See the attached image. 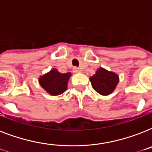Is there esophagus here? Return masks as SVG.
<instances>
[{
    "mask_svg": "<svg viewBox=\"0 0 152 152\" xmlns=\"http://www.w3.org/2000/svg\"><path fill=\"white\" fill-rule=\"evenodd\" d=\"M73 71L75 72H76V73H78V72H81V70L79 68H77V67H75V68H73Z\"/></svg>",
    "mask_w": 152,
    "mask_h": 152,
    "instance_id": "1",
    "label": "esophagus"
}]
</instances>
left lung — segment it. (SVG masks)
Returning a JSON list of instances; mask_svg holds the SVG:
<instances>
[{
    "label": "left lung",
    "instance_id": "left-lung-1",
    "mask_svg": "<svg viewBox=\"0 0 152 152\" xmlns=\"http://www.w3.org/2000/svg\"><path fill=\"white\" fill-rule=\"evenodd\" d=\"M94 90L102 95H108L113 92L119 82L118 75L113 72L99 68L95 75L90 77Z\"/></svg>",
    "mask_w": 152,
    "mask_h": 152
}]
</instances>
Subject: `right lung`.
Masks as SVG:
<instances>
[{
  "label": "right lung",
  "mask_w": 152,
  "mask_h": 152,
  "mask_svg": "<svg viewBox=\"0 0 152 152\" xmlns=\"http://www.w3.org/2000/svg\"><path fill=\"white\" fill-rule=\"evenodd\" d=\"M72 74L70 72L61 73L53 69L43 76L39 77V82L44 90L51 95H58L67 90L68 82Z\"/></svg>",
  "instance_id": "1"
}]
</instances>
